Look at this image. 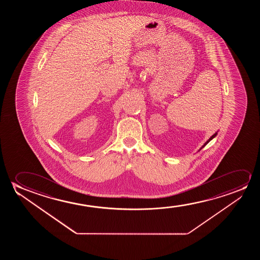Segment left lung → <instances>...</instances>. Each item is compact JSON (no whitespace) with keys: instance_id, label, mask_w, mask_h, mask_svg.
<instances>
[{"instance_id":"obj_1","label":"left lung","mask_w":260,"mask_h":260,"mask_svg":"<svg viewBox=\"0 0 260 260\" xmlns=\"http://www.w3.org/2000/svg\"><path fill=\"white\" fill-rule=\"evenodd\" d=\"M217 132H216V133H215V134H214V135H212L211 136V137H210V139H209V140H208V141H207L206 143H205V144H204V145H203V146H202V148H203V147H204V146H206L207 144H208V143L210 142V140H211V139H213V138H215V137H216V136H217ZM202 148H201V149H202Z\"/></svg>"}]
</instances>
